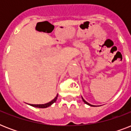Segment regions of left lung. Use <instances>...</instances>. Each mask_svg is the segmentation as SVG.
<instances>
[{
  "label": "left lung",
  "mask_w": 131,
  "mask_h": 131,
  "mask_svg": "<svg viewBox=\"0 0 131 131\" xmlns=\"http://www.w3.org/2000/svg\"><path fill=\"white\" fill-rule=\"evenodd\" d=\"M82 99H83V101H84V103H86V104H87V105H90V106H93V105H90V104H89V103H87V102H86V101H85V100H84V99H83V98H82Z\"/></svg>",
  "instance_id": "1"
}]
</instances>
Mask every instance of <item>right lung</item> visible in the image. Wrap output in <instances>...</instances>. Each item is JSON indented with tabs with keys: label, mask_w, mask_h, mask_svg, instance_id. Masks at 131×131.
<instances>
[{
	"label": "right lung",
	"mask_w": 131,
	"mask_h": 131,
	"mask_svg": "<svg viewBox=\"0 0 131 131\" xmlns=\"http://www.w3.org/2000/svg\"><path fill=\"white\" fill-rule=\"evenodd\" d=\"M57 97H58V95L56 96L54 99H53L51 101L49 102V103H47L46 104H43V105H32V104H30V105L32 106V107H39V108H45V107H49V106H50L51 105V104H53V103H55L56 101V99H57Z\"/></svg>",
	"instance_id": "obj_1"
}]
</instances>
